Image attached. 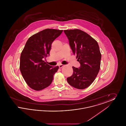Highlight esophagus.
Wrapping results in <instances>:
<instances>
[{
  "label": "esophagus",
  "mask_w": 126,
  "mask_h": 126,
  "mask_svg": "<svg viewBox=\"0 0 126 126\" xmlns=\"http://www.w3.org/2000/svg\"><path fill=\"white\" fill-rule=\"evenodd\" d=\"M59 66V67H60V68H61L63 67L64 66V65H62V64H60V65Z\"/></svg>",
  "instance_id": "obj_1"
}]
</instances>
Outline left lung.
Instances as JSON below:
<instances>
[{
  "mask_svg": "<svg viewBox=\"0 0 126 126\" xmlns=\"http://www.w3.org/2000/svg\"><path fill=\"white\" fill-rule=\"evenodd\" d=\"M74 54L77 56L80 66H73V74L67 78L70 85L84 89L94 81L99 72L101 54L96 41L84 31L79 29L64 30Z\"/></svg>",
  "mask_w": 126,
  "mask_h": 126,
  "instance_id": "obj_1",
  "label": "left lung"
}]
</instances>
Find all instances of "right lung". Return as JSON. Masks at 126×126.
<instances>
[{"mask_svg":"<svg viewBox=\"0 0 126 126\" xmlns=\"http://www.w3.org/2000/svg\"><path fill=\"white\" fill-rule=\"evenodd\" d=\"M63 30L46 29L30 37L20 56V69L26 84L40 91L52 83L59 66H49L43 60L49 55L51 44Z\"/></svg>","mask_w":126,"mask_h":126,"instance_id":"right-lung-1","label":"right lung"}]
</instances>
